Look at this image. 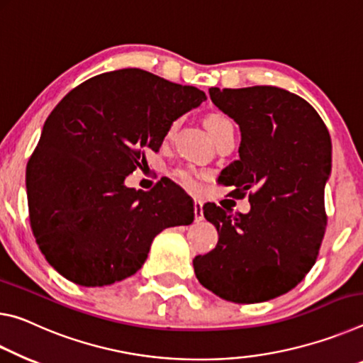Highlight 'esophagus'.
<instances>
[{
    "label": "esophagus",
    "instance_id": "1",
    "mask_svg": "<svg viewBox=\"0 0 363 363\" xmlns=\"http://www.w3.org/2000/svg\"><path fill=\"white\" fill-rule=\"evenodd\" d=\"M203 217H204L203 216V203L196 199L194 201V220L201 222V220H203Z\"/></svg>",
    "mask_w": 363,
    "mask_h": 363
}]
</instances>
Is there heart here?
I'll return each instance as SVG.
<instances>
[{
	"label": "heart",
	"instance_id": "obj_1",
	"mask_svg": "<svg viewBox=\"0 0 363 363\" xmlns=\"http://www.w3.org/2000/svg\"><path fill=\"white\" fill-rule=\"evenodd\" d=\"M178 127V121H174L167 128V136H172L175 133V130ZM206 128L207 132L211 133L213 140L217 138L218 135H222L225 130L228 128H235L233 122L230 121L227 116L223 114H212L206 118ZM177 180L182 183L186 189H191V191H196L199 188V180H198V174L193 169H180L175 172Z\"/></svg>",
	"mask_w": 363,
	"mask_h": 363
}]
</instances>
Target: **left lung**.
<instances>
[{
	"label": "left lung",
	"instance_id": "left-lung-1",
	"mask_svg": "<svg viewBox=\"0 0 363 363\" xmlns=\"http://www.w3.org/2000/svg\"><path fill=\"white\" fill-rule=\"evenodd\" d=\"M209 94L241 132L240 159L218 183L236 186L235 198L252 191L251 211L203 207L218 241L193 259L194 273L225 301L265 302L293 289L315 264L326 227L331 138L318 112L283 88L212 86Z\"/></svg>",
	"mask_w": 363,
	"mask_h": 363
}]
</instances>
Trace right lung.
Returning a JSON list of instances; mask_svg holds the SVG:
<instances>
[{
  "label": "right lung",
  "mask_w": 363,
  "mask_h": 363,
  "mask_svg": "<svg viewBox=\"0 0 363 363\" xmlns=\"http://www.w3.org/2000/svg\"><path fill=\"white\" fill-rule=\"evenodd\" d=\"M206 93L141 69L83 82L46 118L27 164L35 241L52 269L80 286H106L138 272L160 231L194 220L189 196L174 182L151 191L125 186L159 151L174 121Z\"/></svg>",
  "instance_id": "add662e5"
}]
</instances>
